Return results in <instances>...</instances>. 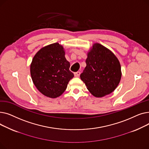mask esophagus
<instances>
[{"mask_svg":"<svg viewBox=\"0 0 149 149\" xmlns=\"http://www.w3.org/2000/svg\"><path fill=\"white\" fill-rule=\"evenodd\" d=\"M80 75V71H78V72H76L74 73V75L75 77H79Z\"/></svg>","mask_w":149,"mask_h":149,"instance_id":"1","label":"esophagus"}]
</instances>
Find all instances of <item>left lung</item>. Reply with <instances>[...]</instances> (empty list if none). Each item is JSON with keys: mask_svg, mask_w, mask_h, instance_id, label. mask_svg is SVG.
I'll return each mask as SVG.
<instances>
[{"mask_svg": "<svg viewBox=\"0 0 149 149\" xmlns=\"http://www.w3.org/2000/svg\"><path fill=\"white\" fill-rule=\"evenodd\" d=\"M86 63L80 78L93 96L109 95L118 86L121 78V65L111 51L100 43L93 44Z\"/></svg>", "mask_w": 149, "mask_h": 149, "instance_id": "obj_1", "label": "left lung"}]
</instances>
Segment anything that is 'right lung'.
Segmentation results:
<instances>
[{
	"mask_svg": "<svg viewBox=\"0 0 149 149\" xmlns=\"http://www.w3.org/2000/svg\"><path fill=\"white\" fill-rule=\"evenodd\" d=\"M64 48L58 43L46 46L34 56L30 66L33 81L44 95L54 98L60 96L74 77L69 70Z\"/></svg>",
	"mask_w": 149,
	"mask_h": 149,
	"instance_id": "add662e5",
	"label": "right lung"
}]
</instances>
